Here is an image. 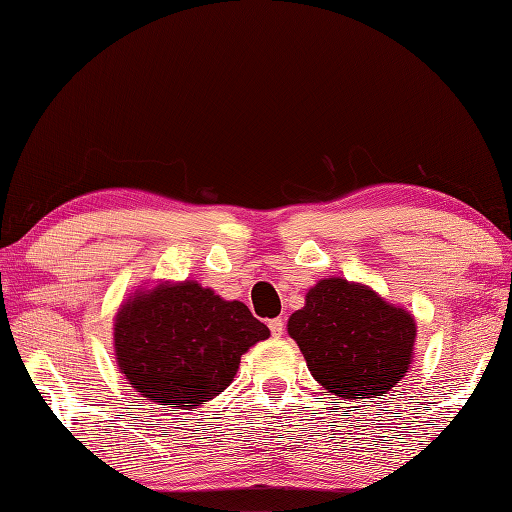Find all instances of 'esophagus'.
<instances>
[{"label": "esophagus", "mask_w": 512, "mask_h": 512, "mask_svg": "<svg viewBox=\"0 0 512 512\" xmlns=\"http://www.w3.org/2000/svg\"><path fill=\"white\" fill-rule=\"evenodd\" d=\"M269 331L274 337H280L282 333H285V320H282V317H274V320H269Z\"/></svg>", "instance_id": "34e87169"}]
</instances>
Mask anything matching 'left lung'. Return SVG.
Returning a JSON list of instances; mask_svg holds the SVG:
<instances>
[{
	"label": "left lung",
	"mask_w": 512,
	"mask_h": 512,
	"mask_svg": "<svg viewBox=\"0 0 512 512\" xmlns=\"http://www.w3.org/2000/svg\"><path fill=\"white\" fill-rule=\"evenodd\" d=\"M287 331L315 381L350 401L388 394L414 357V317L344 278H324L311 287Z\"/></svg>",
	"instance_id": "1"
}]
</instances>
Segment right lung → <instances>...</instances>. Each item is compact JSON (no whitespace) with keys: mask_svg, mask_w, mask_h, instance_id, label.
Returning <instances> with one entry per match:
<instances>
[{"mask_svg":"<svg viewBox=\"0 0 512 512\" xmlns=\"http://www.w3.org/2000/svg\"><path fill=\"white\" fill-rule=\"evenodd\" d=\"M269 328L238 300L199 282H162L120 306L113 324L118 368L146 399L195 410L234 381L238 363Z\"/></svg>","mask_w":512,"mask_h":512,"instance_id":"obj_1","label":"right lung"}]
</instances>
